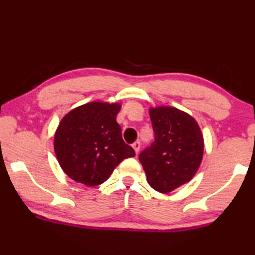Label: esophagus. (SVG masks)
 <instances>
[{
    "label": "esophagus",
    "mask_w": 255,
    "mask_h": 255,
    "mask_svg": "<svg viewBox=\"0 0 255 255\" xmlns=\"http://www.w3.org/2000/svg\"><path fill=\"white\" fill-rule=\"evenodd\" d=\"M132 148H133V150H135V153L138 154V152H139V148H140V143H139V141H135V143L132 144Z\"/></svg>",
    "instance_id": "obj_1"
}]
</instances>
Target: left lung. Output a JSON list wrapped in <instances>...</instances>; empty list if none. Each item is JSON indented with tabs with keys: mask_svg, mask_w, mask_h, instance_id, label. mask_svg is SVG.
Segmentation results:
<instances>
[{
	"mask_svg": "<svg viewBox=\"0 0 255 255\" xmlns=\"http://www.w3.org/2000/svg\"><path fill=\"white\" fill-rule=\"evenodd\" d=\"M155 140L139 154L148 184L169 193L196 175L204 156V136L197 120L170 106L149 108Z\"/></svg>",
	"mask_w": 255,
	"mask_h": 255,
	"instance_id": "obj_1",
	"label": "left lung"
}]
</instances>
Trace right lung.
I'll list each match as a JSON object with an SVG mask.
<instances>
[{
	"instance_id": "add662e5",
	"label": "right lung",
	"mask_w": 255,
	"mask_h": 255,
	"mask_svg": "<svg viewBox=\"0 0 255 255\" xmlns=\"http://www.w3.org/2000/svg\"><path fill=\"white\" fill-rule=\"evenodd\" d=\"M119 102L92 101L72 109L59 122L54 150L68 178L88 187L105 182L135 150L123 140Z\"/></svg>"
}]
</instances>
